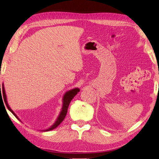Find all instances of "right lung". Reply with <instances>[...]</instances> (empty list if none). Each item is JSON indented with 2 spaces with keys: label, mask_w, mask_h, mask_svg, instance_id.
<instances>
[{
  "label": "right lung",
  "mask_w": 159,
  "mask_h": 159,
  "mask_svg": "<svg viewBox=\"0 0 159 159\" xmlns=\"http://www.w3.org/2000/svg\"><path fill=\"white\" fill-rule=\"evenodd\" d=\"M0 88H1V84H0ZM80 91V90L79 88H74V89H72L71 90H69V91H67V92L65 93L64 97H63V99H62V100H63V105H62V108H61V110L59 116L57 117L55 123L53 124L50 127H49L48 129H47L43 130L42 131H51V130L54 129L55 128H56L57 126H58L62 121H64V119L66 115L67 114V112H68V106H69V105L71 102V101L72 100V99H73L75 97V96L77 95V93H78ZM2 93H3V95H4V102H5V103H6V105H7L8 109L10 111L18 120H20V119L18 117V116L15 114V113H14L13 111L11 109V108L9 107V105H8V102H7V95H6V93H5V90H4V87L3 84H2Z\"/></svg>",
  "instance_id": "obj_1"
}]
</instances>
